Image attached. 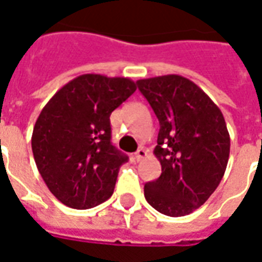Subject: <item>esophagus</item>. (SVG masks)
<instances>
[{"mask_svg": "<svg viewBox=\"0 0 262 262\" xmlns=\"http://www.w3.org/2000/svg\"><path fill=\"white\" fill-rule=\"evenodd\" d=\"M146 156H147V151L143 147H140L136 153H135V159H136V161H142L143 159H146Z\"/></svg>", "mask_w": 262, "mask_h": 262, "instance_id": "1", "label": "esophagus"}]
</instances>
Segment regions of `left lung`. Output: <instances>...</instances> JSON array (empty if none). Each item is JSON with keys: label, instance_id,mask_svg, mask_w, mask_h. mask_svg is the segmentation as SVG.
I'll use <instances>...</instances> for the list:
<instances>
[{"label": "left lung", "instance_id": "8db88e82", "mask_svg": "<svg viewBox=\"0 0 262 262\" xmlns=\"http://www.w3.org/2000/svg\"><path fill=\"white\" fill-rule=\"evenodd\" d=\"M136 84L160 122L154 154L161 176L144 185L146 201L171 217L192 213L225 176L230 136L223 114L182 75H160Z\"/></svg>", "mask_w": 262, "mask_h": 262}]
</instances>
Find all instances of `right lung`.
<instances>
[{
  "instance_id": "1",
  "label": "right lung",
  "mask_w": 262,
  "mask_h": 262,
  "mask_svg": "<svg viewBox=\"0 0 262 262\" xmlns=\"http://www.w3.org/2000/svg\"><path fill=\"white\" fill-rule=\"evenodd\" d=\"M135 91L130 78L82 74L42 109L32 151L43 181L66 206L90 209L112 196L127 156L111 143L109 116Z\"/></svg>"
}]
</instances>
